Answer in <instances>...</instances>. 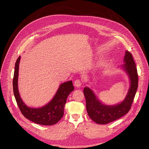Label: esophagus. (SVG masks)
Wrapping results in <instances>:
<instances>
[{"label":"esophagus","mask_w":149,"mask_h":149,"mask_svg":"<svg viewBox=\"0 0 149 149\" xmlns=\"http://www.w3.org/2000/svg\"><path fill=\"white\" fill-rule=\"evenodd\" d=\"M74 85L76 87H80L81 85V81L80 80H76L74 82Z\"/></svg>","instance_id":"obj_1"}]
</instances>
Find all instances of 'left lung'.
<instances>
[{
  "instance_id": "8db88e82",
  "label": "left lung",
  "mask_w": 149,
  "mask_h": 149,
  "mask_svg": "<svg viewBox=\"0 0 149 149\" xmlns=\"http://www.w3.org/2000/svg\"><path fill=\"white\" fill-rule=\"evenodd\" d=\"M124 62L122 67L130 78V87L126 97L120 103L113 106L103 104L92 89L89 87L84 89L87 113L89 118L97 124L106 125L116 120L128 113L131 107L138 88V75L132 56L127 50L126 51Z\"/></svg>"
}]
</instances>
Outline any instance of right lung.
<instances>
[{
	"label": "right lung",
	"instance_id": "add662e5",
	"mask_svg": "<svg viewBox=\"0 0 149 149\" xmlns=\"http://www.w3.org/2000/svg\"><path fill=\"white\" fill-rule=\"evenodd\" d=\"M19 56L16 63L13 78V91L17 104L22 115L30 121L43 126L56 124L64 115V107L69 95L74 90L72 81L61 84L52 100L45 106L35 108L27 106L22 101L18 86Z\"/></svg>",
	"mask_w": 149,
	"mask_h": 149
}]
</instances>
